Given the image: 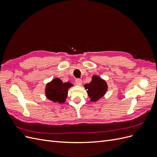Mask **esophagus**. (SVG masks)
I'll return each instance as SVG.
<instances>
[{"instance_id": "obj_1", "label": "esophagus", "mask_w": 157, "mask_h": 157, "mask_svg": "<svg viewBox=\"0 0 157 157\" xmlns=\"http://www.w3.org/2000/svg\"><path fill=\"white\" fill-rule=\"evenodd\" d=\"M82 81L81 79L77 78V79L75 80V83L77 84L78 85V86H80V85L82 84Z\"/></svg>"}]
</instances>
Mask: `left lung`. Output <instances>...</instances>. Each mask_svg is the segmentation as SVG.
<instances>
[{"label":"left lung","instance_id":"left-lung-1","mask_svg":"<svg viewBox=\"0 0 157 157\" xmlns=\"http://www.w3.org/2000/svg\"><path fill=\"white\" fill-rule=\"evenodd\" d=\"M88 96L90 98V101L96 102L101 99L107 91L108 86L105 80L98 75H93L91 82L84 84Z\"/></svg>","mask_w":157,"mask_h":157}]
</instances>
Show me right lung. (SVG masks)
Listing matches in <instances>:
<instances>
[{"mask_svg": "<svg viewBox=\"0 0 157 157\" xmlns=\"http://www.w3.org/2000/svg\"><path fill=\"white\" fill-rule=\"evenodd\" d=\"M71 86L73 84L69 82L63 83L59 78H54L46 85V96L53 102L63 103L67 98L68 90Z\"/></svg>", "mask_w": 157, "mask_h": 157, "instance_id": "add662e5", "label": "right lung"}]
</instances>
